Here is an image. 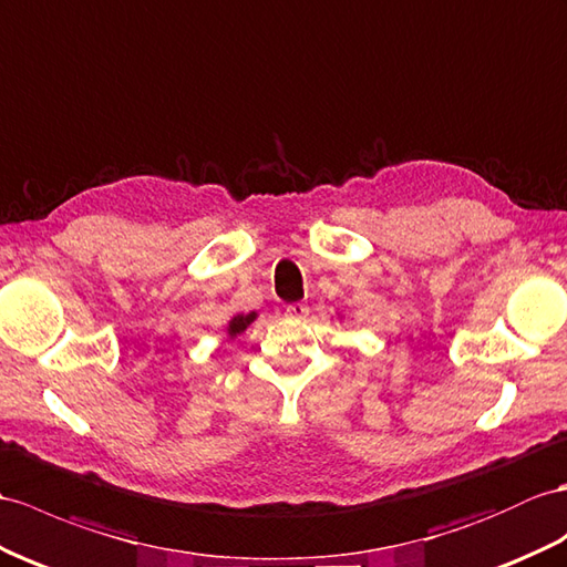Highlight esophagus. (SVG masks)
<instances>
[{
    "instance_id": "esophagus-1",
    "label": "esophagus",
    "mask_w": 567,
    "mask_h": 567,
    "mask_svg": "<svg viewBox=\"0 0 567 567\" xmlns=\"http://www.w3.org/2000/svg\"><path fill=\"white\" fill-rule=\"evenodd\" d=\"M310 308L306 302H293V306H286V317H291V320H302V317H308Z\"/></svg>"
}]
</instances>
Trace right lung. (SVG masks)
I'll use <instances>...</instances> for the list:
<instances>
[{"label": "right lung", "instance_id": "obj_1", "mask_svg": "<svg viewBox=\"0 0 567 567\" xmlns=\"http://www.w3.org/2000/svg\"><path fill=\"white\" fill-rule=\"evenodd\" d=\"M255 317H257V312H250V315H236V317H233V320L228 322V337L233 339V337L243 334V331L247 329V324L255 322Z\"/></svg>", "mask_w": 567, "mask_h": 567}]
</instances>
